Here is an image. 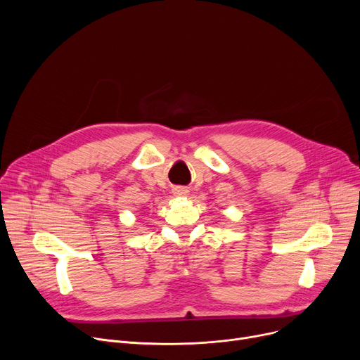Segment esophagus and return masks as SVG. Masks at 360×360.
Wrapping results in <instances>:
<instances>
[{"label":"esophagus","instance_id":"obj_1","mask_svg":"<svg viewBox=\"0 0 360 360\" xmlns=\"http://www.w3.org/2000/svg\"><path fill=\"white\" fill-rule=\"evenodd\" d=\"M188 194V190H185V188H175V195L176 197H185Z\"/></svg>","mask_w":360,"mask_h":360}]
</instances>
